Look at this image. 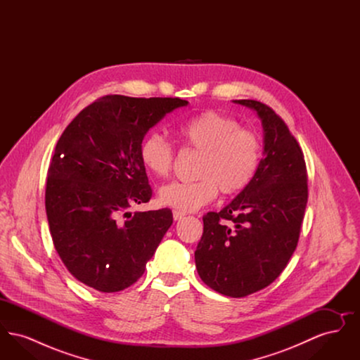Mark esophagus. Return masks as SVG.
<instances>
[{
    "label": "esophagus",
    "instance_id": "obj_1",
    "mask_svg": "<svg viewBox=\"0 0 360 360\" xmlns=\"http://www.w3.org/2000/svg\"><path fill=\"white\" fill-rule=\"evenodd\" d=\"M172 217H174L175 221H179V220H182V219L185 217V213L178 212V210H174V212H172Z\"/></svg>",
    "mask_w": 360,
    "mask_h": 360
}]
</instances>
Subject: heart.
<instances>
[{"mask_svg":"<svg viewBox=\"0 0 360 360\" xmlns=\"http://www.w3.org/2000/svg\"><path fill=\"white\" fill-rule=\"evenodd\" d=\"M178 135L188 150L201 153L194 182H172L159 188L160 205L178 212H194L210 204L220 191L233 195L247 188L257 175L262 143L257 134L216 110H205L182 121ZM143 167L158 178L172 170L175 150L158 132L143 137L139 147Z\"/></svg>","mask_w":360,"mask_h":360,"instance_id":"heart-1","label":"heart"}]
</instances>
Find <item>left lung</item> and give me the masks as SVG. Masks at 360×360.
Returning <instances> with one entry per match:
<instances>
[{
  "instance_id": "obj_1",
  "label": "left lung",
  "mask_w": 360,
  "mask_h": 360,
  "mask_svg": "<svg viewBox=\"0 0 360 360\" xmlns=\"http://www.w3.org/2000/svg\"><path fill=\"white\" fill-rule=\"evenodd\" d=\"M233 103L257 112L263 158L252 182L231 204L204 216L194 257L205 285L240 298L267 288L289 263L308 202V174L300 144L270 106Z\"/></svg>"
}]
</instances>
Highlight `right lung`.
<instances>
[{
	"label": "right lung",
	"instance_id": "right-lung-1",
	"mask_svg": "<svg viewBox=\"0 0 360 360\" xmlns=\"http://www.w3.org/2000/svg\"><path fill=\"white\" fill-rule=\"evenodd\" d=\"M188 101L105 96L59 137L49 167L46 212L52 241L70 274L101 292L124 290L172 226L170 209L129 212L153 188L139 147L167 113Z\"/></svg>",
	"mask_w": 360,
	"mask_h": 360
}]
</instances>
